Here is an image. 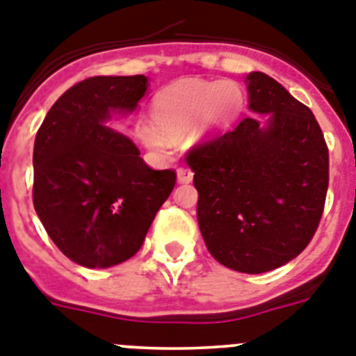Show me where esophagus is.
<instances>
[{"instance_id":"1","label":"esophagus","mask_w":356,"mask_h":356,"mask_svg":"<svg viewBox=\"0 0 356 356\" xmlns=\"http://www.w3.org/2000/svg\"><path fill=\"white\" fill-rule=\"evenodd\" d=\"M176 180H178V184H189V181H193V171L187 167H180L176 171Z\"/></svg>"}]
</instances>
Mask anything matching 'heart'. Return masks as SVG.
<instances>
[{
  "mask_svg": "<svg viewBox=\"0 0 356 356\" xmlns=\"http://www.w3.org/2000/svg\"><path fill=\"white\" fill-rule=\"evenodd\" d=\"M245 95L234 81H184L156 97L153 124L156 131L144 129L142 140L151 149H163L165 140L189 135L191 144H202L220 131L241 111Z\"/></svg>",
  "mask_w": 356,
  "mask_h": 356,
  "instance_id": "heart-1",
  "label": "heart"
}]
</instances>
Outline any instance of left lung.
<instances>
[{
  "label": "left lung",
  "instance_id": "1",
  "mask_svg": "<svg viewBox=\"0 0 356 356\" xmlns=\"http://www.w3.org/2000/svg\"><path fill=\"white\" fill-rule=\"evenodd\" d=\"M250 117L187 154L211 256L241 273L286 265L323 216L327 147L314 113L263 72L245 77ZM268 114L265 123L257 118Z\"/></svg>",
  "mask_w": 356,
  "mask_h": 356
}]
</instances>
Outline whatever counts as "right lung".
I'll use <instances>...</instances> for the list:
<instances>
[{
    "instance_id": "1",
    "label": "right lung",
    "mask_w": 356,
    "mask_h": 356,
    "mask_svg": "<svg viewBox=\"0 0 356 356\" xmlns=\"http://www.w3.org/2000/svg\"><path fill=\"white\" fill-rule=\"evenodd\" d=\"M145 75L90 77L50 108L33 144V207L51 241L86 268L120 265L140 250L176 184L109 126L138 109Z\"/></svg>"
}]
</instances>
